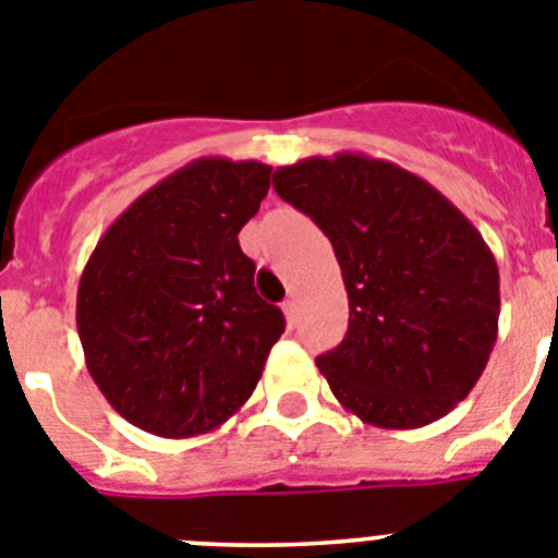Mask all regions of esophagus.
I'll list each match as a JSON object with an SVG mask.
<instances>
[{
    "instance_id": "1",
    "label": "esophagus",
    "mask_w": 558,
    "mask_h": 558,
    "mask_svg": "<svg viewBox=\"0 0 558 558\" xmlns=\"http://www.w3.org/2000/svg\"><path fill=\"white\" fill-rule=\"evenodd\" d=\"M283 314H286V323L289 325H298V300L289 298L283 303Z\"/></svg>"
}]
</instances>
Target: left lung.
<instances>
[{"instance_id":"8db88e82","label":"left lung","mask_w":558,"mask_h":558,"mask_svg":"<svg viewBox=\"0 0 558 558\" xmlns=\"http://www.w3.org/2000/svg\"><path fill=\"white\" fill-rule=\"evenodd\" d=\"M333 244L348 333L316 366L375 428L436 423L470 395L498 339L500 275L475 225L428 180L361 153L305 158L272 178Z\"/></svg>"}]
</instances>
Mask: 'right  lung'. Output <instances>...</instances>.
Masks as SVG:
<instances>
[{"label":"right lung","instance_id":"obj_1","mask_svg":"<svg viewBox=\"0 0 558 558\" xmlns=\"http://www.w3.org/2000/svg\"><path fill=\"white\" fill-rule=\"evenodd\" d=\"M269 174L260 160H192L135 199L85 264V366L135 428L208 434L258 386L286 323L255 294L239 230L258 214Z\"/></svg>","mask_w":558,"mask_h":558}]
</instances>
